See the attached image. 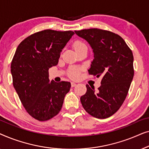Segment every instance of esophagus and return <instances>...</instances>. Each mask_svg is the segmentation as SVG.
<instances>
[{"label":"esophagus","instance_id":"34e87169","mask_svg":"<svg viewBox=\"0 0 149 149\" xmlns=\"http://www.w3.org/2000/svg\"><path fill=\"white\" fill-rule=\"evenodd\" d=\"M77 85V83H74V82H72L71 83V86L72 87H75Z\"/></svg>","mask_w":149,"mask_h":149}]
</instances>
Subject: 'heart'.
Wrapping results in <instances>:
<instances>
[{"instance_id": "obj_1", "label": "heart", "mask_w": 149, "mask_h": 149, "mask_svg": "<svg viewBox=\"0 0 149 149\" xmlns=\"http://www.w3.org/2000/svg\"><path fill=\"white\" fill-rule=\"evenodd\" d=\"M84 47H86V45H85L83 42L81 41H77L75 42L74 44V48L75 50L77 49ZM69 76L72 79L78 78L79 77V70L77 68H73L72 69H70V72H69Z\"/></svg>"}]
</instances>
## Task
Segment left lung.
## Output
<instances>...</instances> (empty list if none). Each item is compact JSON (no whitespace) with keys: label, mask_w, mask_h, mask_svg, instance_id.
Returning a JSON list of instances; mask_svg holds the SVG:
<instances>
[{"label":"left lung","mask_w":149,"mask_h":149,"mask_svg":"<svg viewBox=\"0 0 149 149\" xmlns=\"http://www.w3.org/2000/svg\"><path fill=\"white\" fill-rule=\"evenodd\" d=\"M74 32L93 50L89 74L102 77L98 90L86 85L81 104L89 115L106 119L119 109L127 96L134 74L133 54L125 40L113 32L97 28Z\"/></svg>","instance_id":"obj_1"}]
</instances>
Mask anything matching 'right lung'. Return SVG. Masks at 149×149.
Listing matches in <instances>:
<instances>
[{"label": "right lung", "mask_w": 149, "mask_h": 149, "mask_svg": "<svg viewBox=\"0 0 149 149\" xmlns=\"http://www.w3.org/2000/svg\"><path fill=\"white\" fill-rule=\"evenodd\" d=\"M74 33L45 30L20 42L11 65L13 85L28 114L38 121L58 115L70 82L49 79V69L56 66L60 53Z\"/></svg>", "instance_id": "1"}]
</instances>
